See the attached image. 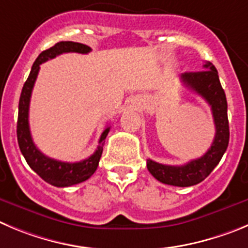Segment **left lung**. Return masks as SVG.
I'll list each match as a JSON object with an SVG mask.
<instances>
[{
    "label": "left lung",
    "instance_id": "obj_1",
    "mask_svg": "<svg viewBox=\"0 0 248 248\" xmlns=\"http://www.w3.org/2000/svg\"><path fill=\"white\" fill-rule=\"evenodd\" d=\"M203 71L186 72L180 79L185 87L193 90L210 105L215 124L214 140L204 155L181 166L164 165L148 159L147 168L149 172L165 185L188 187L200 184L218 165L228 148L230 132L225 92L220 84L217 68L210 62L203 64Z\"/></svg>",
    "mask_w": 248,
    "mask_h": 248
}]
</instances>
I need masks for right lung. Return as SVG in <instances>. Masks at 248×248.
<instances>
[{
  "label": "right lung",
  "instance_id": "add662e5",
  "mask_svg": "<svg viewBox=\"0 0 248 248\" xmlns=\"http://www.w3.org/2000/svg\"><path fill=\"white\" fill-rule=\"evenodd\" d=\"M92 48L89 46L80 43L73 41H60L55 44L52 47L43 51L34 62L29 77L23 85L22 93L19 98V106H18V121H17V138L19 144L20 152L27 160L28 165L33 169L39 176L47 184L56 187H68L72 185H77L89 179L93 173L95 172L99 165V160L103 154L104 140L108 136L110 127H106L105 131L101 133L99 145L94 154L89 158L84 159L78 163H64V161L56 160L48 158L40 152L34 144L31 133L29 128V104L31 92H33L34 83L38 77L40 64L47 60L55 59L59 55L64 52H78V54H88Z\"/></svg>",
  "mask_w": 248,
  "mask_h": 248
}]
</instances>
